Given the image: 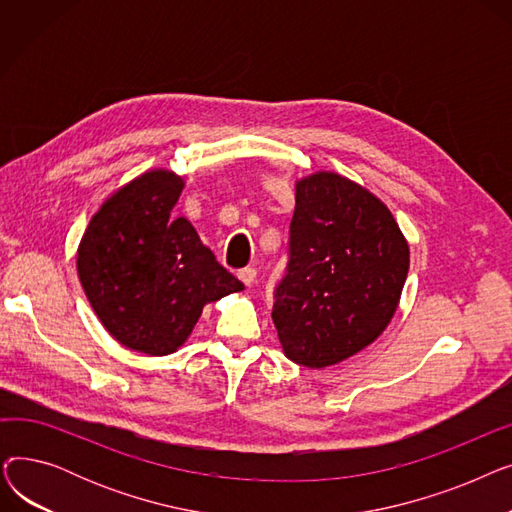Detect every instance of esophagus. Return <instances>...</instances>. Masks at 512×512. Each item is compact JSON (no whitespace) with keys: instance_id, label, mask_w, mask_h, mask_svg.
<instances>
[{"instance_id":"esophagus-1","label":"esophagus","mask_w":512,"mask_h":512,"mask_svg":"<svg viewBox=\"0 0 512 512\" xmlns=\"http://www.w3.org/2000/svg\"><path fill=\"white\" fill-rule=\"evenodd\" d=\"M238 280L245 284V286H253L255 278H257V272L253 270V267H242V270H238Z\"/></svg>"}]
</instances>
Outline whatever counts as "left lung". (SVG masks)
<instances>
[{
    "label": "left lung",
    "instance_id": "1",
    "mask_svg": "<svg viewBox=\"0 0 512 512\" xmlns=\"http://www.w3.org/2000/svg\"><path fill=\"white\" fill-rule=\"evenodd\" d=\"M288 274L272 319L284 355L324 369L378 340L409 274V242L382 199L336 172L297 180Z\"/></svg>",
    "mask_w": 512,
    "mask_h": 512
}]
</instances>
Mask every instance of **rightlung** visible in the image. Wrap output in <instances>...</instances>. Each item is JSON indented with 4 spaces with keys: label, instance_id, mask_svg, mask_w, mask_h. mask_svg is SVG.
Instances as JSON below:
<instances>
[{
    "label": "right lung",
    "instance_id": "right-lung-1",
    "mask_svg": "<svg viewBox=\"0 0 512 512\" xmlns=\"http://www.w3.org/2000/svg\"><path fill=\"white\" fill-rule=\"evenodd\" d=\"M184 178L155 168L107 197L80 238L76 272L87 299L122 346L176 353L207 303L242 282L215 261L186 218H172Z\"/></svg>",
    "mask_w": 512,
    "mask_h": 512
}]
</instances>
